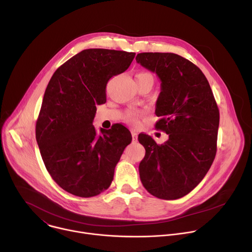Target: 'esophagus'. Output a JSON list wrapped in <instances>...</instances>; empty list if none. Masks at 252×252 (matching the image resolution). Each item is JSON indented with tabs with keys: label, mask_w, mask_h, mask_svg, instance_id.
Listing matches in <instances>:
<instances>
[{
	"label": "esophagus",
	"mask_w": 252,
	"mask_h": 252,
	"mask_svg": "<svg viewBox=\"0 0 252 252\" xmlns=\"http://www.w3.org/2000/svg\"><path fill=\"white\" fill-rule=\"evenodd\" d=\"M131 136H132V142H136L137 141V133L133 130H131Z\"/></svg>",
	"instance_id": "1"
}]
</instances>
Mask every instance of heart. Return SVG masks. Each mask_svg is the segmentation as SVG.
Wrapping results in <instances>:
<instances>
[{"label":"heart","instance_id":"obj_1","mask_svg":"<svg viewBox=\"0 0 252 252\" xmlns=\"http://www.w3.org/2000/svg\"><path fill=\"white\" fill-rule=\"evenodd\" d=\"M142 80H152V81H154L153 76L150 73H147V71H140V73H138L135 76V81H142ZM137 116H138L137 112H128L126 116V119L128 122L134 123L136 121Z\"/></svg>","mask_w":252,"mask_h":252}]
</instances>
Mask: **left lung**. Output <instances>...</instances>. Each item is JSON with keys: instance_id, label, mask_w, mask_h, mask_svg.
<instances>
[{"instance_id": "8db88e82", "label": "left lung", "mask_w": 252, "mask_h": 252, "mask_svg": "<svg viewBox=\"0 0 252 252\" xmlns=\"http://www.w3.org/2000/svg\"><path fill=\"white\" fill-rule=\"evenodd\" d=\"M136 63L156 73L160 93L156 124L168 139L158 145L148 134L138 141L146 156L138 170L142 186L154 196L177 199L189 193L210 168L217 154L220 111L199 67L172 53H140Z\"/></svg>"}]
</instances>
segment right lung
Returning <instances> with one entry per match:
<instances>
[{"instance_id":"right-lung-1","label":"right lung","mask_w":252,"mask_h":252,"mask_svg":"<svg viewBox=\"0 0 252 252\" xmlns=\"http://www.w3.org/2000/svg\"><path fill=\"white\" fill-rule=\"evenodd\" d=\"M135 54L88 49L54 73L46 89L35 125V138L47 170L65 191L81 197L99 194L111 186L115 167L131 141L118 125L100 128L93 121L104 103L107 82L124 73Z\"/></svg>"}]
</instances>
